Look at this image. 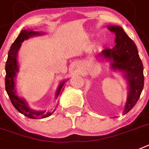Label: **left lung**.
Masks as SVG:
<instances>
[{"mask_svg": "<svg viewBox=\"0 0 149 149\" xmlns=\"http://www.w3.org/2000/svg\"><path fill=\"white\" fill-rule=\"evenodd\" d=\"M108 29L116 35V45L111 49H104L100 55L113 60L112 68L123 72L128 81L129 95L124 110V114H126L136 105L143 89V65L136 44L123 28L109 26Z\"/></svg>", "mask_w": 149, "mask_h": 149, "instance_id": "1", "label": "left lung"}]
</instances>
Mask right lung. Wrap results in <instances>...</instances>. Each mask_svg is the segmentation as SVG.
I'll return each instance as SVG.
<instances>
[{
    "label": "right lung",
    "instance_id": "obj_1",
    "mask_svg": "<svg viewBox=\"0 0 149 149\" xmlns=\"http://www.w3.org/2000/svg\"><path fill=\"white\" fill-rule=\"evenodd\" d=\"M36 35H40L39 32H34L30 29L27 30H22L19 33L18 37L16 39L8 52V57H7V62H6L5 70H6V77H5V89L7 94L9 96L10 101L13 107L17 109V111H19L20 113L23 114L24 116H27L28 118L31 119H36V118H45L49 116L52 113L51 112L45 111H36L31 110L26 103V101L22 98H19L16 94L15 91V83H14V78L16 77V73L18 72V66H17V52L19 50L21 42L24 40L29 39L30 36ZM65 81H62L60 84L59 87L57 90L56 98L58 97L59 94L63 91L64 84Z\"/></svg>",
    "mask_w": 149,
    "mask_h": 149
}]
</instances>
